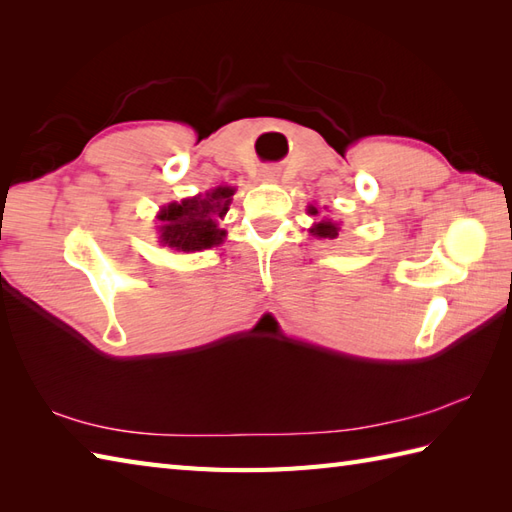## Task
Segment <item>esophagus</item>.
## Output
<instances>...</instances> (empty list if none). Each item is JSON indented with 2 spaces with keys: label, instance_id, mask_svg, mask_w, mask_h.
<instances>
[{
  "label": "esophagus",
  "instance_id": "1",
  "mask_svg": "<svg viewBox=\"0 0 512 512\" xmlns=\"http://www.w3.org/2000/svg\"><path fill=\"white\" fill-rule=\"evenodd\" d=\"M277 176H279V171L275 167H266L264 169V178L266 180H277Z\"/></svg>",
  "mask_w": 512,
  "mask_h": 512
}]
</instances>
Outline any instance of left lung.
<instances>
[{
    "instance_id": "1",
    "label": "left lung",
    "mask_w": 512,
    "mask_h": 512,
    "mask_svg": "<svg viewBox=\"0 0 512 512\" xmlns=\"http://www.w3.org/2000/svg\"><path fill=\"white\" fill-rule=\"evenodd\" d=\"M308 213H310V215H319L317 206H310ZM339 231H341V224L334 222V220H328V217H323V220H319L317 224H314V226L310 228V233H312L314 237H319V239H321V237H323V239H336V237H339Z\"/></svg>"
}]
</instances>
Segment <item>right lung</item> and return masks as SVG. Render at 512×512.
<instances>
[{
    "instance_id": "add662e5",
    "label": "right lung",
    "mask_w": 512,
    "mask_h": 512,
    "mask_svg": "<svg viewBox=\"0 0 512 512\" xmlns=\"http://www.w3.org/2000/svg\"><path fill=\"white\" fill-rule=\"evenodd\" d=\"M233 193V187H217L204 195L162 206L158 213L160 244L176 253H198L222 244L226 231L217 226V220H224Z\"/></svg>"
}]
</instances>
